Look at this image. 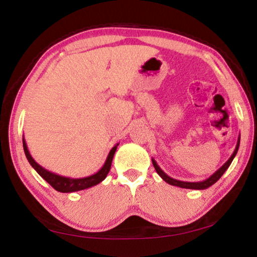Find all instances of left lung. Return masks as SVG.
I'll return each instance as SVG.
<instances>
[{"label":"left lung","instance_id":"left-lung-1","mask_svg":"<svg viewBox=\"0 0 257 257\" xmlns=\"http://www.w3.org/2000/svg\"><path fill=\"white\" fill-rule=\"evenodd\" d=\"M239 143H240V136H239V138H238V143H237L236 150L233 151V153H232L231 156H230V159L222 165V167H221V168L219 169V170L215 171L210 178H207V179L204 180V181H199V182H187V181H180V180L173 179V178L169 177V176L167 175V173L161 170V168L159 167L158 163L155 162V160L152 159V162H153V165H154L156 172H158V175H159L161 178H162V179H163L165 182H168L169 185L177 186V187H180V188H187V189H206V188H208V187H210V186L214 185L215 182H216L217 180H219L221 177H222L223 173H224L225 171H227V169L230 167V164H231L233 158H234V156H236V154H237L238 149H239Z\"/></svg>","mask_w":257,"mask_h":257}]
</instances>
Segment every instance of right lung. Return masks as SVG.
<instances>
[{"label":"right lung","mask_w":257,"mask_h":257,"mask_svg":"<svg viewBox=\"0 0 257 257\" xmlns=\"http://www.w3.org/2000/svg\"><path fill=\"white\" fill-rule=\"evenodd\" d=\"M23 144H24V151H25L26 158H27V160L29 161L30 165H32L35 170L37 171L38 175H40L43 179L46 180L55 190L60 191V193H72V191L87 189V188H89V187H93L95 185L99 184V182L105 179L108 171H110V169H111V163H112L113 156H114V153L116 151V147H118V145H119V144H116L110 151L105 163H104L102 169L98 172H96L95 175H92L89 177L77 178V179H73V178H67V177L55 175V173L46 170V169L41 167V165L32 158V155H30L29 151L27 149V144H26V142H25V138H23Z\"/></svg>","instance_id":"1"}]
</instances>
